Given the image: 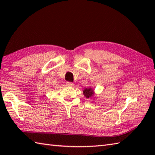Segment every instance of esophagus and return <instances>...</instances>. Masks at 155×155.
Listing matches in <instances>:
<instances>
[{"label": "esophagus", "instance_id": "obj_1", "mask_svg": "<svg viewBox=\"0 0 155 155\" xmlns=\"http://www.w3.org/2000/svg\"><path fill=\"white\" fill-rule=\"evenodd\" d=\"M66 84H67V85H68V86H70V87H72L74 85V83H71V82H66Z\"/></svg>", "mask_w": 155, "mask_h": 155}]
</instances>
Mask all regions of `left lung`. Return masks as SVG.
I'll return each mask as SVG.
<instances>
[{
  "label": "left lung",
  "mask_w": 155,
  "mask_h": 155,
  "mask_svg": "<svg viewBox=\"0 0 155 155\" xmlns=\"http://www.w3.org/2000/svg\"><path fill=\"white\" fill-rule=\"evenodd\" d=\"M83 94L86 98H90L91 97H93V95L94 94L93 91L92 90V88H85V89L83 91Z\"/></svg>",
  "instance_id": "8db88e82"
}]
</instances>
